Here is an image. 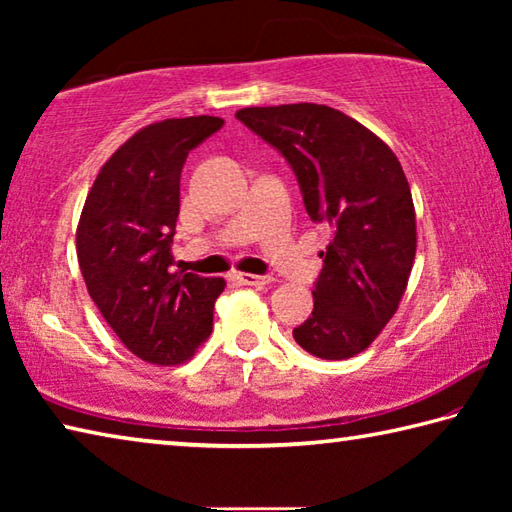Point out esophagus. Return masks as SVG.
I'll list each match as a JSON object with an SVG mask.
<instances>
[{"mask_svg": "<svg viewBox=\"0 0 512 512\" xmlns=\"http://www.w3.org/2000/svg\"><path fill=\"white\" fill-rule=\"evenodd\" d=\"M235 280H239L246 287H255V289H264L273 282L271 275H253V273H237Z\"/></svg>", "mask_w": 512, "mask_h": 512, "instance_id": "34e87169", "label": "esophagus"}]
</instances>
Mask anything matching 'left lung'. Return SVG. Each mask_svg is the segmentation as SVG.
Segmentation results:
<instances>
[{"instance_id": "8db88e82", "label": "left lung", "mask_w": 512, "mask_h": 512, "mask_svg": "<svg viewBox=\"0 0 512 512\" xmlns=\"http://www.w3.org/2000/svg\"><path fill=\"white\" fill-rule=\"evenodd\" d=\"M237 119L287 158L307 214L332 232L314 311L293 339L318 359H350L381 334L409 284L418 232L402 164L384 140L329 106L241 108Z\"/></svg>"}]
</instances>
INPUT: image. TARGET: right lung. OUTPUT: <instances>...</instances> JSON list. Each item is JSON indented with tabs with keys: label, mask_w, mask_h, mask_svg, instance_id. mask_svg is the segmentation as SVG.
<instances>
[{
	"label": "right lung",
	"mask_w": 512,
	"mask_h": 512,
	"mask_svg": "<svg viewBox=\"0 0 512 512\" xmlns=\"http://www.w3.org/2000/svg\"><path fill=\"white\" fill-rule=\"evenodd\" d=\"M198 115L144 126L110 155L85 198L76 255L90 298L119 341L153 366H180L212 332L225 282L173 271L180 171L219 131Z\"/></svg>",
	"instance_id": "1"
}]
</instances>
